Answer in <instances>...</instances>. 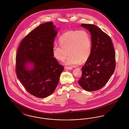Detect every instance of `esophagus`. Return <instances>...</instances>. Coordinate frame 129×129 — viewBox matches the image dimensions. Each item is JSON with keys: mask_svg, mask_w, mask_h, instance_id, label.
<instances>
[{"mask_svg": "<svg viewBox=\"0 0 129 129\" xmlns=\"http://www.w3.org/2000/svg\"><path fill=\"white\" fill-rule=\"evenodd\" d=\"M65 68L67 70H72L73 69V68L71 67H65Z\"/></svg>", "mask_w": 129, "mask_h": 129, "instance_id": "1", "label": "esophagus"}]
</instances>
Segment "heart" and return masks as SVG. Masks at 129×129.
Wrapping results in <instances>:
<instances>
[{
  "mask_svg": "<svg viewBox=\"0 0 129 129\" xmlns=\"http://www.w3.org/2000/svg\"><path fill=\"white\" fill-rule=\"evenodd\" d=\"M60 44H55L52 53L54 57L59 61H64L67 65L75 66L80 62H85L91 52V40L85 30H71L64 33L59 39Z\"/></svg>",
  "mask_w": 129,
  "mask_h": 129,
  "instance_id": "1",
  "label": "heart"
}]
</instances>
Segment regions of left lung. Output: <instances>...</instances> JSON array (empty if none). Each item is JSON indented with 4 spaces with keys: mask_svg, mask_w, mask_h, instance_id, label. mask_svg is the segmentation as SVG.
<instances>
[{
    "mask_svg": "<svg viewBox=\"0 0 129 129\" xmlns=\"http://www.w3.org/2000/svg\"><path fill=\"white\" fill-rule=\"evenodd\" d=\"M90 32L91 52L82 67V77L78 80L86 91L100 89L107 83L116 68V53L112 40L106 33L95 25H81Z\"/></svg>",
    "mask_w": 129,
    "mask_h": 129,
    "instance_id": "left-lung-1",
    "label": "left lung"
}]
</instances>
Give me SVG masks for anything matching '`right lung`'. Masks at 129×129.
Listing matches in <instances>:
<instances>
[{
	"mask_svg": "<svg viewBox=\"0 0 129 129\" xmlns=\"http://www.w3.org/2000/svg\"><path fill=\"white\" fill-rule=\"evenodd\" d=\"M57 30L52 22L39 25L23 39L16 56V73L26 91L37 98H45L55 91L64 70L52 53ZM28 62L34 67H25Z\"/></svg>",
	"mask_w": 129,
	"mask_h": 129,
	"instance_id": "obj_1",
	"label": "right lung"
}]
</instances>
